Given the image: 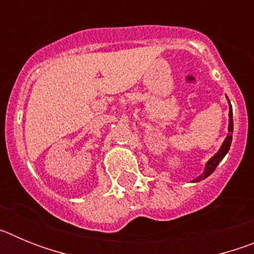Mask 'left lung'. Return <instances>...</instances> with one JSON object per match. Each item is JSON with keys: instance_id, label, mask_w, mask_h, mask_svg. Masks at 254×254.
Wrapping results in <instances>:
<instances>
[{"instance_id": "obj_1", "label": "left lung", "mask_w": 254, "mask_h": 254, "mask_svg": "<svg viewBox=\"0 0 254 254\" xmlns=\"http://www.w3.org/2000/svg\"><path fill=\"white\" fill-rule=\"evenodd\" d=\"M226 99H228L229 103V126H228V134H226L225 140H224L223 145L220 146L219 151L212 156V158L208 159V161L206 163L205 169H203V173L201 176H198L197 178H194L193 181H190L192 183H197V182H201L203 179L207 178L208 176H211L214 170L216 169V167L220 164V161L223 160L225 158V155L228 154L229 149H230V145H232V140H233V128H234V126H233V109H232V104H230V100L226 96Z\"/></svg>"}]
</instances>
